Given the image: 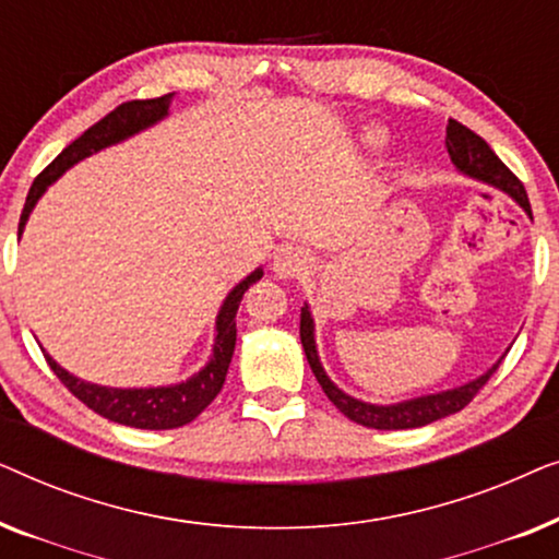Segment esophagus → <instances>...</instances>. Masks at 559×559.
<instances>
[{
    "instance_id": "esophagus-1",
    "label": "esophagus",
    "mask_w": 559,
    "mask_h": 559,
    "mask_svg": "<svg viewBox=\"0 0 559 559\" xmlns=\"http://www.w3.org/2000/svg\"><path fill=\"white\" fill-rule=\"evenodd\" d=\"M272 272L277 274L280 280H295L300 274L308 272V254L300 247H285L280 249V254L274 257Z\"/></svg>"
}]
</instances>
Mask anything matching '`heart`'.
Returning <instances> with one entry per match:
<instances>
[{
  "mask_svg": "<svg viewBox=\"0 0 559 559\" xmlns=\"http://www.w3.org/2000/svg\"><path fill=\"white\" fill-rule=\"evenodd\" d=\"M366 142H369L371 147H377V144L384 142V134L377 132V129H371V132H366Z\"/></svg>",
  "mask_w": 559,
  "mask_h": 559,
  "instance_id": "1",
  "label": "heart"
}]
</instances>
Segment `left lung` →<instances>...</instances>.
I'll return each instance as SVG.
<instances>
[{"mask_svg": "<svg viewBox=\"0 0 559 559\" xmlns=\"http://www.w3.org/2000/svg\"><path fill=\"white\" fill-rule=\"evenodd\" d=\"M445 147H448L450 163L455 165L457 173L465 175V178L486 182V186L501 190V193H507L511 201H514L519 209L532 218L530 198H526L524 186L516 180V175L511 173L499 157H496V152L488 147L476 132H471V129L463 127L461 121L450 119ZM300 341H302L305 356H308L310 369L316 373L318 384L323 386L328 400H331L348 419H354L356 425L371 427V430H412V427H425L430 423H438V419L448 415H455V412H461L465 404L478 394V389L491 379V373L499 369V364L503 361L501 356L491 369H486L480 377L465 381L461 386L442 389V392H435V394H419V396H412V400H402L394 404H371L346 394L343 389L335 386L331 377L325 373L318 356L316 320H312L308 302H305L300 310Z\"/></svg>", "mask_w": 559, "mask_h": 559, "instance_id": "8db88e82", "label": "left lung"}]
</instances>
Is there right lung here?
<instances>
[{"instance_id": "right-lung-1", "label": "right lung", "mask_w": 559, "mask_h": 559, "mask_svg": "<svg viewBox=\"0 0 559 559\" xmlns=\"http://www.w3.org/2000/svg\"><path fill=\"white\" fill-rule=\"evenodd\" d=\"M175 94L147 98V102H127L106 114L102 121H96L94 127L86 129L79 140L68 144L45 170L37 175L33 188H29L25 209L20 216V231L22 236L27 226V218L37 201L45 195L52 182L63 178V173L71 170L73 165H79L81 159H86L96 152L114 144L129 140V136L144 132V129L159 124L170 114ZM264 266H257L254 272L247 274L231 293L226 295V300L221 302V310L216 316V333H213V348L209 361L201 371H195L193 377L178 384H165V386H104L94 384V381L79 379L75 373L66 371L48 350L43 348L45 358H48L50 369L56 371V377L86 404L88 409H94L96 415H102L111 423L136 427V430H175L182 427L201 415L209 404L216 400V394L224 386L228 364H231L234 346H236V310H239L241 297L254 282L262 280Z\"/></svg>"}]
</instances>
